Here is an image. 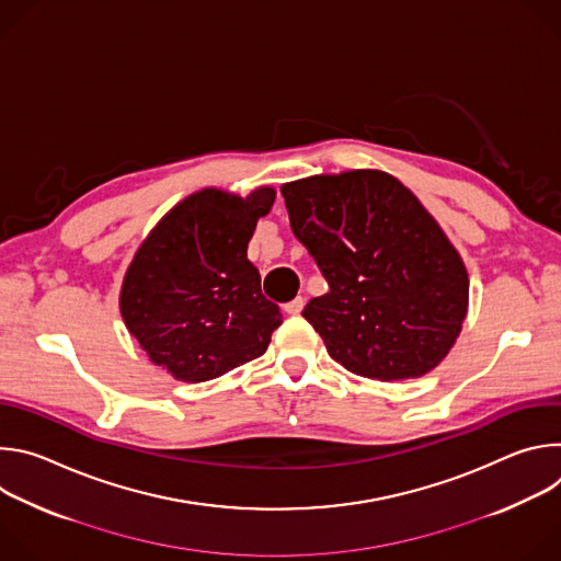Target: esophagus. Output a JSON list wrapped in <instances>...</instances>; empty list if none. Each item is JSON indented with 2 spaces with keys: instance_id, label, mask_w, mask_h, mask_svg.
<instances>
[{
  "instance_id": "34e87169",
  "label": "esophagus",
  "mask_w": 561,
  "mask_h": 561,
  "mask_svg": "<svg viewBox=\"0 0 561 561\" xmlns=\"http://www.w3.org/2000/svg\"><path fill=\"white\" fill-rule=\"evenodd\" d=\"M304 301H306L304 297H295L293 301H288V304H286V310H288L290 314H299V312H301V308H304Z\"/></svg>"
}]
</instances>
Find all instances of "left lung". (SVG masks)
<instances>
[{
    "label": "left lung",
    "mask_w": 561,
    "mask_h": 561,
    "mask_svg": "<svg viewBox=\"0 0 561 561\" xmlns=\"http://www.w3.org/2000/svg\"><path fill=\"white\" fill-rule=\"evenodd\" d=\"M293 234L329 293L301 314L346 370L415 379L455 344L468 306L459 253L420 199L381 171L282 186Z\"/></svg>",
    "instance_id": "left-lung-1"
}]
</instances>
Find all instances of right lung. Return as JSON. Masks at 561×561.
<instances>
[{"label": "right lung", "mask_w": 561, "mask_h": 561, "mask_svg": "<svg viewBox=\"0 0 561 561\" xmlns=\"http://www.w3.org/2000/svg\"><path fill=\"white\" fill-rule=\"evenodd\" d=\"M273 188H208L178 204L137 251L119 297L130 335L175 379L208 381L266 353L282 310L262 293L249 239Z\"/></svg>", "instance_id": "obj_1"}]
</instances>
